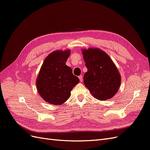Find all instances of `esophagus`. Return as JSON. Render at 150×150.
I'll return each mask as SVG.
<instances>
[{"label": "esophagus", "mask_w": 150, "mask_h": 150, "mask_svg": "<svg viewBox=\"0 0 150 150\" xmlns=\"http://www.w3.org/2000/svg\"><path fill=\"white\" fill-rule=\"evenodd\" d=\"M79 80H80L81 82H82V81H83V76H79Z\"/></svg>", "instance_id": "34e87169"}]
</instances>
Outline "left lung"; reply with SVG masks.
<instances>
[{"label": "left lung", "instance_id": "left-lung-1", "mask_svg": "<svg viewBox=\"0 0 150 150\" xmlns=\"http://www.w3.org/2000/svg\"><path fill=\"white\" fill-rule=\"evenodd\" d=\"M88 68L84 84L93 96L100 101L112 98L118 91L121 82L118 69L111 57L101 49L91 47L82 49Z\"/></svg>", "mask_w": 150, "mask_h": 150}]
</instances>
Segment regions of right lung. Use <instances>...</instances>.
Here are the masks:
<instances>
[{"label":"right lung","instance_id":"obj_1","mask_svg":"<svg viewBox=\"0 0 150 150\" xmlns=\"http://www.w3.org/2000/svg\"><path fill=\"white\" fill-rule=\"evenodd\" d=\"M70 49L57 50L45 59L36 79L39 95L47 103L61 105L71 96V91L79 79L66 64Z\"/></svg>","mask_w":150,"mask_h":150}]
</instances>
